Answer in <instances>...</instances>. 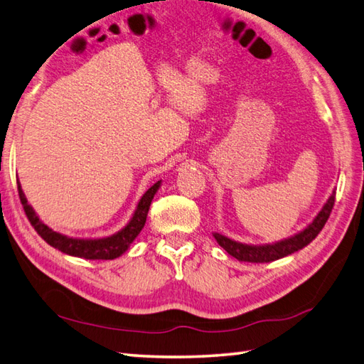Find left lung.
I'll return each instance as SVG.
<instances>
[{"instance_id":"obj_1","label":"left lung","mask_w":364,"mask_h":364,"mask_svg":"<svg viewBox=\"0 0 364 364\" xmlns=\"http://www.w3.org/2000/svg\"><path fill=\"white\" fill-rule=\"evenodd\" d=\"M335 203V191H332L331 197L328 201L324 203L321 210L316 213V217L309 223L303 230L298 232V234L275 241V243H267V245H246L241 243V241L232 240L226 235L218 234V232H213V237H215L217 243L226 250L229 255L237 258L238 262H247V263H271L275 259H279L283 257L291 255L296 250L303 249L307 246L311 241L320 234V230L324 228L326 221H328L332 208Z\"/></svg>"}]
</instances>
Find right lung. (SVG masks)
I'll list each match as a JSON object with an SVG mask.
<instances>
[{
    "label": "right lung",
    "mask_w": 364,
    "mask_h": 364,
    "mask_svg": "<svg viewBox=\"0 0 364 364\" xmlns=\"http://www.w3.org/2000/svg\"><path fill=\"white\" fill-rule=\"evenodd\" d=\"M18 183V193H20V200L24 208V212L27 218H29L31 225L38 232L41 238L49 243L52 247L61 250L63 254H68L72 257L78 258H86V259H115L123 255L126 250L134 243V240L138 237L139 232L146 225L147 212L151 208V203L155 197L158 189L161 188V180L156 181L154 186L149 188L141 198H139L136 209L130 217L127 225L119 229L118 232L107 237H100V238H77V237H69L64 235L61 232L53 230L49 228L46 223L38 217V213L35 209L27 203L26 195L21 189L20 181Z\"/></svg>",
    "instance_id": "right-lung-1"
}]
</instances>
